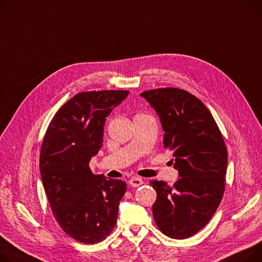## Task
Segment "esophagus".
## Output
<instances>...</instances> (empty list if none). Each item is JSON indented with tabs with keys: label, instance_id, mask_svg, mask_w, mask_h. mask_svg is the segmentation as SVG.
<instances>
[{
	"label": "esophagus",
	"instance_id": "esophagus-1",
	"mask_svg": "<svg viewBox=\"0 0 262 262\" xmlns=\"http://www.w3.org/2000/svg\"><path fill=\"white\" fill-rule=\"evenodd\" d=\"M128 183H129V185H132L133 187H138V186H140V185L143 184V180H142L141 178H139V177H133V178L128 181Z\"/></svg>",
	"mask_w": 262,
	"mask_h": 262
}]
</instances>
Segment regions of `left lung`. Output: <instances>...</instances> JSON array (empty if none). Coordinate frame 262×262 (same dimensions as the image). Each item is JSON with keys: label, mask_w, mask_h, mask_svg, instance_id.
Wrapping results in <instances>:
<instances>
[{"label": "left lung", "mask_w": 262, "mask_h": 262, "mask_svg": "<svg viewBox=\"0 0 262 262\" xmlns=\"http://www.w3.org/2000/svg\"><path fill=\"white\" fill-rule=\"evenodd\" d=\"M141 97L160 118L163 145L172 152L180 176L172 186L150 181L157 193L154 219L164 235L185 239L204 228L221 202L228 150L212 114L194 95L165 87Z\"/></svg>", "instance_id": "8db88e82"}]
</instances>
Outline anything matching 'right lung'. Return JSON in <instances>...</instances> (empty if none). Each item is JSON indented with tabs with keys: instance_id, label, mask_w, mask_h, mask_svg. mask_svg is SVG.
Wrapping results in <instances>:
<instances>
[{
	"instance_id": "obj_1",
	"label": "right lung",
	"mask_w": 262,
	"mask_h": 262,
	"mask_svg": "<svg viewBox=\"0 0 262 262\" xmlns=\"http://www.w3.org/2000/svg\"><path fill=\"white\" fill-rule=\"evenodd\" d=\"M128 94H77L56 113L43 139L40 171L51 212L68 236L87 245L112 233L126 190L124 181L94 175L89 164L102 146L106 117Z\"/></svg>"
}]
</instances>
